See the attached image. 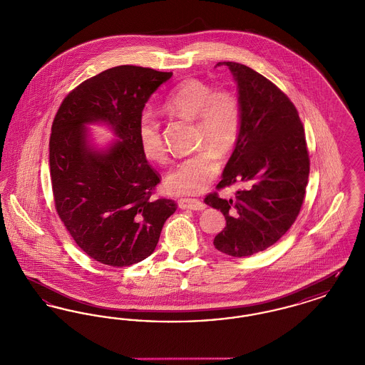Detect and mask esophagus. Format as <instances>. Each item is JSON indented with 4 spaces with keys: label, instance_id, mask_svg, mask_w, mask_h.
<instances>
[{
    "label": "esophagus",
    "instance_id": "esophagus-1",
    "mask_svg": "<svg viewBox=\"0 0 365 365\" xmlns=\"http://www.w3.org/2000/svg\"><path fill=\"white\" fill-rule=\"evenodd\" d=\"M178 205L180 209H190V210H204L205 204L195 198H180L178 201Z\"/></svg>",
    "mask_w": 365,
    "mask_h": 365
}]
</instances>
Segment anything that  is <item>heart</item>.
Here are the masks:
<instances>
[{
	"label": "heart",
	"mask_w": 365,
	"mask_h": 365,
	"mask_svg": "<svg viewBox=\"0 0 365 365\" xmlns=\"http://www.w3.org/2000/svg\"><path fill=\"white\" fill-rule=\"evenodd\" d=\"M163 109L170 115L197 119V140L205 146L175 165L165 176V187L176 195L200 194L208 189L220 171V158L215 152L226 155L240 139V101L230 90H215L202 79L189 78L168 93ZM138 143L145 158L157 164L165 163L167 148L160 123L149 113L139 118Z\"/></svg>",
	"instance_id": "heart-1"
}]
</instances>
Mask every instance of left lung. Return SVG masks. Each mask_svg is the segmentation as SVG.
Masks as SVG:
<instances>
[{
	"instance_id": "left-lung-1",
	"label": "left lung",
	"mask_w": 365,
	"mask_h": 365,
	"mask_svg": "<svg viewBox=\"0 0 365 365\" xmlns=\"http://www.w3.org/2000/svg\"><path fill=\"white\" fill-rule=\"evenodd\" d=\"M238 85L241 135L217 189L245 183L235 198L217 192L205 204L226 217L213 245L232 257H247L278 242L294 223L309 176L304 125L294 104L271 81L240 63L222 61Z\"/></svg>"
}]
</instances>
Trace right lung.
I'll return each instance as SVG.
<instances>
[{
    "label": "right lung",
    "mask_w": 365,
    "mask_h": 365,
    "mask_svg": "<svg viewBox=\"0 0 365 365\" xmlns=\"http://www.w3.org/2000/svg\"><path fill=\"white\" fill-rule=\"evenodd\" d=\"M173 76L135 66L104 71L75 87L60 105L49 140L54 207L76 245L110 267H128L156 249L176 202L155 198L161 176L138 143L145 104ZM104 122L118 139L91 146L86 124Z\"/></svg>",
    "instance_id": "right-lung-1"
}]
</instances>
